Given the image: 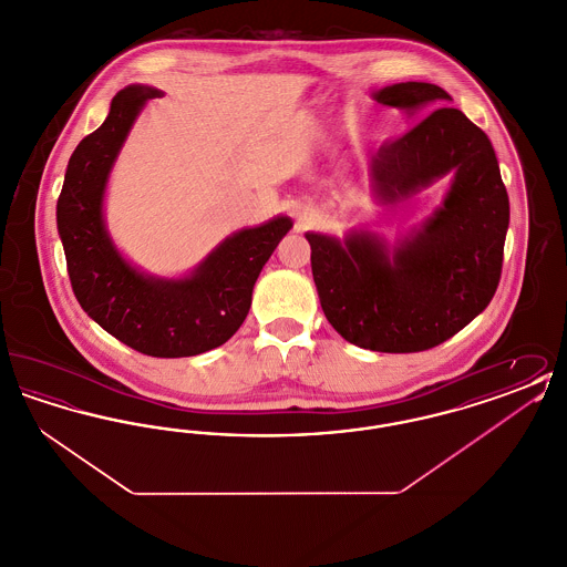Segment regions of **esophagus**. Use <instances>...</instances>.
<instances>
[{
    "label": "esophagus",
    "mask_w": 567,
    "mask_h": 567,
    "mask_svg": "<svg viewBox=\"0 0 567 567\" xmlns=\"http://www.w3.org/2000/svg\"><path fill=\"white\" fill-rule=\"evenodd\" d=\"M319 225V218L315 215H299L297 218V229L299 231H306V229H312Z\"/></svg>",
    "instance_id": "34e87169"
}]
</instances>
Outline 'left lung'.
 <instances>
[{"instance_id": "8db88e82", "label": "left lung", "mask_w": 567, "mask_h": 567, "mask_svg": "<svg viewBox=\"0 0 567 567\" xmlns=\"http://www.w3.org/2000/svg\"><path fill=\"white\" fill-rule=\"evenodd\" d=\"M412 118L430 112L400 140L380 146L372 189L393 204L453 174L442 206L393 248L372 234L344 243L306 234L312 276L327 321L354 347L421 352L453 338L495 296L511 202L491 140L451 95L430 82H398L374 93ZM441 109L437 110L436 106Z\"/></svg>"}]
</instances>
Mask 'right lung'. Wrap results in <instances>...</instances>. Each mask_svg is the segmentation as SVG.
<instances>
[{"mask_svg": "<svg viewBox=\"0 0 567 567\" xmlns=\"http://www.w3.org/2000/svg\"><path fill=\"white\" fill-rule=\"evenodd\" d=\"M153 86L132 84L112 97L109 116L72 153L56 202V227L82 310L134 351L193 357L225 344L244 323L252 287L289 216L243 229L218 244L187 278L165 280L132 268L110 240L104 193L110 169Z\"/></svg>", "mask_w": 567, "mask_h": 567, "instance_id": "1", "label": "right lung"}]
</instances>
